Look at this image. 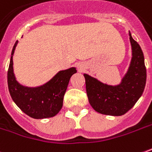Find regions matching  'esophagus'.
<instances>
[{"instance_id":"34e87169","label":"esophagus","mask_w":152,"mask_h":152,"mask_svg":"<svg viewBox=\"0 0 152 152\" xmlns=\"http://www.w3.org/2000/svg\"><path fill=\"white\" fill-rule=\"evenodd\" d=\"M80 70H82V68H81V67H80Z\"/></svg>"}]
</instances>
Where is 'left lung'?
Listing matches in <instances>:
<instances>
[{"label":"left lung","instance_id":"1","mask_svg":"<svg viewBox=\"0 0 152 152\" xmlns=\"http://www.w3.org/2000/svg\"><path fill=\"white\" fill-rule=\"evenodd\" d=\"M132 58L127 72L115 86L104 83L84 74L88 99L91 107L99 113L121 116L131 109L142 96L146 80V70L142 48L132 37Z\"/></svg>","mask_w":152,"mask_h":152}]
</instances>
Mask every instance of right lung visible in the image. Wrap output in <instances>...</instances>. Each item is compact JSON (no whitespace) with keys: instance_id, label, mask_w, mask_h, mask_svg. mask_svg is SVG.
<instances>
[{"instance_id":"right-lung-1","label":"right lung","mask_w":152,"mask_h":152,"mask_svg":"<svg viewBox=\"0 0 152 152\" xmlns=\"http://www.w3.org/2000/svg\"><path fill=\"white\" fill-rule=\"evenodd\" d=\"M18 44L15 42L11 52L7 82L10 94L20 109L28 116L36 119H43L55 116L62 108L63 97L67 89L69 80L76 73V67L58 72L48 82L36 87L25 86L16 80L14 73L13 55Z\"/></svg>"}]
</instances>
